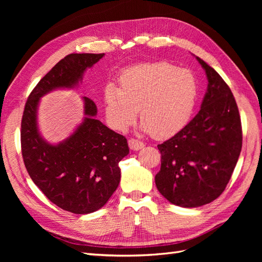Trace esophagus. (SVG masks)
I'll return each mask as SVG.
<instances>
[{
  "label": "esophagus",
  "instance_id": "1",
  "mask_svg": "<svg viewBox=\"0 0 262 262\" xmlns=\"http://www.w3.org/2000/svg\"><path fill=\"white\" fill-rule=\"evenodd\" d=\"M128 143H129V147L133 150H138V149H141V148L144 147L143 142H141L137 139H129Z\"/></svg>",
  "mask_w": 262,
  "mask_h": 262
}]
</instances>
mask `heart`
Here are the masks:
<instances>
[{
	"label": "heart",
	"mask_w": 262,
	"mask_h": 262,
	"mask_svg": "<svg viewBox=\"0 0 262 262\" xmlns=\"http://www.w3.org/2000/svg\"><path fill=\"white\" fill-rule=\"evenodd\" d=\"M118 86L108 82L104 89L109 125L124 131L140 109L141 128L158 139L175 136L189 122L194 110L199 85L190 70L168 62L141 63L124 70Z\"/></svg>",
	"instance_id": "obj_1"
}]
</instances>
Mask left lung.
Returning <instances> with one entry per match:
<instances>
[{
    "label": "left lung",
    "instance_id": "left-lung-1",
    "mask_svg": "<svg viewBox=\"0 0 262 262\" xmlns=\"http://www.w3.org/2000/svg\"><path fill=\"white\" fill-rule=\"evenodd\" d=\"M205 71L208 89L196 116L169 140L158 144L161 170L155 184L170 203L196 208L224 191L243 144L238 108L215 70L195 57Z\"/></svg>",
    "mask_w": 262,
    "mask_h": 262
}]
</instances>
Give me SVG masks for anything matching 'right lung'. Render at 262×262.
Segmentation results:
<instances>
[{
	"mask_svg": "<svg viewBox=\"0 0 262 262\" xmlns=\"http://www.w3.org/2000/svg\"><path fill=\"white\" fill-rule=\"evenodd\" d=\"M105 53H71L59 61L30 93L21 119L24 164L35 185L62 210L87 214L104 207L120 182L119 162L129 154L126 139L97 120L95 102L83 97L84 119L58 144L38 129L40 98L52 91L75 89L85 71Z\"/></svg>",
	"mask_w": 262,
	"mask_h": 262,
	"instance_id": "obj_1",
	"label": "right lung"
}]
</instances>
